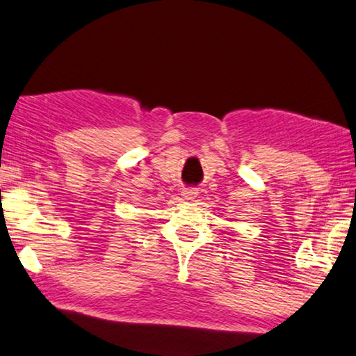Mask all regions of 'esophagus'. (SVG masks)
Segmentation results:
<instances>
[{"mask_svg": "<svg viewBox=\"0 0 356 356\" xmlns=\"http://www.w3.org/2000/svg\"><path fill=\"white\" fill-rule=\"evenodd\" d=\"M196 195H198V190H196V188H184L182 190V198L187 200V201L195 200Z\"/></svg>", "mask_w": 356, "mask_h": 356, "instance_id": "34e87169", "label": "esophagus"}]
</instances>
